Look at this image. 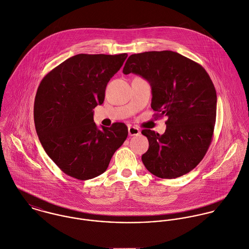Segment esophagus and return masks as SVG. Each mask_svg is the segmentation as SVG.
Instances as JSON below:
<instances>
[{"label":"esophagus","instance_id":"1","mask_svg":"<svg viewBox=\"0 0 249 249\" xmlns=\"http://www.w3.org/2000/svg\"><path fill=\"white\" fill-rule=\"evenodd\" d=\"M128 133H129V136H138L141 134V131L140 129H138L137 127H134V126H130L128 128Z\"/></svg>","mask_w":249,"mask_h":249}]
</instances>
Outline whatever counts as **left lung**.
I'll list each match as a JSON object with an SVG mask.
<instances>
[{
    "instance_id": "obj_1",
    "label": "left lung",
    "mask_w": 249,
    "mask_h": 249,
    "mask_svg": "<svg viewBox=\"0 0 249 249\" xmlns=\"http://www.w3.org/2000/svg\"><path fill=\"white\" fill-rule=\"evenodd\" d=\"M123 73L146 79L152 87L151 107L168 117L163 135L142 131L149 142L142 157L147 170L163 179L192 171L213 137L216 92L209 74L197 62L172 51L131 54Z\"/></svg>"
}]
</instances>
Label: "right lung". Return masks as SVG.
<instances>
[{
	"mask_svg": "<svg viewBox=\"0 0 249 249\" xmlns=\"http://www.w3.org/2000/svg\"><path fill=\"white\" fill-rule=\"evenodd\" d=\"M128 54L79 53L52 69L35 99L38 139L58 168L78 180L104 173L128 136L124 123L97 129L92 109L105 99L106 87Z\"/></svg>",
	"mask_w": 249,
	"mask_h": 249,
	"instance_id": "obj_1",
	"label": "right lung"
}]
</instances>
